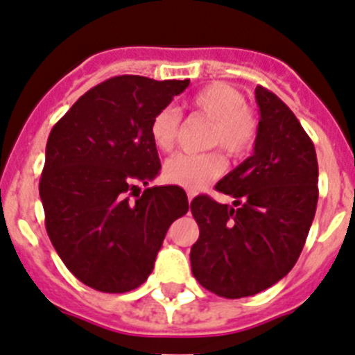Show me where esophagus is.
<instances>
[{
	"instance_id": "obj_1",
	"label": "esophagus",
	"mask_w": 355,
	"mask_h": 355,
	"mask_svg": "<svg viewBox=\"0 0 355 355\" xmlns=\"http://www.w3.org/2000/svg\"><path fill=\"white\" fill-rule=\"evenodd\" d=\"M193 198H195V193H193V191H189V193H187V200H189V202H191V200H193Z\"/></svg>"
}]
</instances>
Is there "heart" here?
<instances>
[{
  "mask_svg": "<svg viewBox=\"0 0 355 355\" xmlns=\"http://www.w3.org/2000/svg\"><path fill=\"white\" fill-rule=\"evenodd\" d=\"M195 116L207 119V146H220L232 157L245 155L255 143L257 121L246 107V98L236 87L223 82L203 87L191 100ZM180 132V114L175 107H164L153 114L148 134L153 146L162 153L171 152ZM225 169V159L220 152L177 153L166 160L162 175L169 184L196 191L211 184Z\"/></svg>",
  "mask_w": 355,
  "mask_h": 355,
  "instance_id": "b5f03b06",
  "label": "heart"
}]
</instances>
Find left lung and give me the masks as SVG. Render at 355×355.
<instances>
[{
  "label": "left lung",
  "instance_id": "8db88e82",
  "mask_svg": "<svg viewBox=\"0 0 355 355\" xmlns=\"http://www.w3.org/2000/svg\"><path fill=\"white\" fill-rule=\"evenodd\" d=\"M261 119L254 155L216 189L234 207L207 195L191 202L200 229L191 270L218 297L241 298L286 277L300 257L318 203V160L297 116L277 94L255 87Z\"/></svg>",
  "mask_w": 355,
  "mask_h": 355
}]
</instances>
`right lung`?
Wrapping results in <instances>:
<instances>
[{
    "mask_svg": "<svg viewBox=\"0 0 355 355\" xmlns=\"http://www.w3.org/2000/svg\"><path fill=\"white\" fill-rule=\"evenodd\" d=\"M189 80L121 75L80 96L46 144L39 195L46 232L67 270L101 293L139 288L169 225L189 209L177 186H139L159 175L148 126Z\"/></svg>",
    "mask_w": 355,
    "mask_h": 355,
    "instance_id": "right-lung-1",
    "label": "right lung"
}]
</instances>
